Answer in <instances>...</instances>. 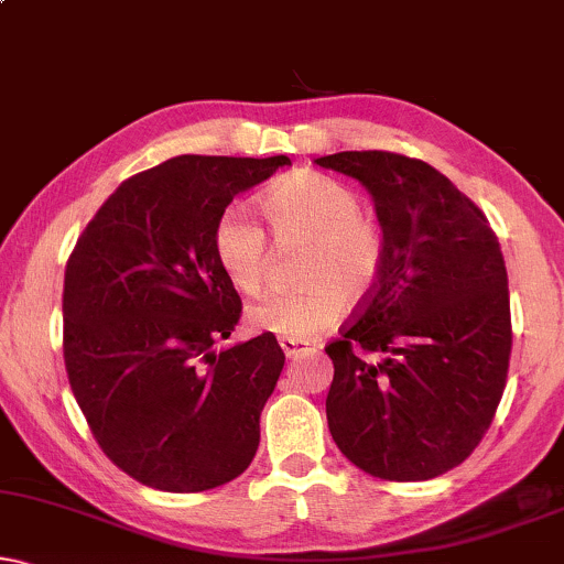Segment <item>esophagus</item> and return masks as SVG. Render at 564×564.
Listing matches in <instances>:
<instances>
[{"label":"esophagus","instance_id":"esophagus-1","mask_svg":"<svg viewBox=\"0 0 564 564\" xmlns=\"http://www.w3.org/2000/svg\"><path fill=\"white\" fill-rule=\"evenodd\" d=\"M281 350L286 352V358H296V356H302V352L310 350V348H306V345L299 343V340H281Z\"/></svg>","mask_w":564,"mask_h":564}]
</instances>
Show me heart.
<instances>
[{
	"label": "heart",
	"instance_id": "heart-1",
	"mask_svg": "<svg viewBox=\"0 0 564 564\" xmlns=\"http://www.w3.org/2000/svg\"><path fill=\"white\" fill-rule=\"evenodd\" d=\"M260 212L281 245H306L299 278L306 289L273 291L247 306L254 333L306 343L329 329L343 306H358L379 286L387 258L381 224L360 212L358 193L314 170L281 177L260 198ZM224 275L254 294L268 275V239L242 212H224L214 229Z\"/></svg>",
	"mask_w": 564,
	"mask_h": 564
}]
</instances>
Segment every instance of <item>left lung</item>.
Here are the masks:
<instances>
[{
    "label": "left lung",
    "mask_w": 564,
    "mask_h": 564,
    "mask_svg": "<svg viewBox=\"0 0 564 564\" xmlns=\"http://www.w3.org/2000/svg\"><path fill=\"white\" fill-rule=\"evenodd\" d=\"M314 162L371 193L387 239L377 291L325 348L329 433L371 477L433 479L475 452L506 389L513 333L500 242L423 160L337 152Z\"/></svg>",
    "instance_id": "obj_1"
}]
</instances>
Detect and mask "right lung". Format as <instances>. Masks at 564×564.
I'll list each match as a JSON object with an SVG mask.
<instances>
[{
    "label": "right lung",
    "mask_w": 564,
    "mask_h": 564,
    "mask_svg": "<svg viewBox=\"0 0 564 564\" xmlns=\"http://www.w3.org/2000/svg\"><path fill=\"white\" fill-rule=\"evenodd\" d=\"M289 156L183 154L123 180L64 275V364L105 456L137 482L204 492L242 475L281 377L275 335L216 350L242 314L214 252L231 198Z\"/></svg>",
    "instance_id": "obj_1"
}]
</instances>
